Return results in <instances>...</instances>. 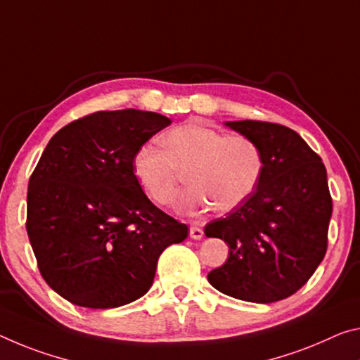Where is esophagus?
<instances>
[{"instance_id": "obj_1", "label": "esophagus", "mask_w": 360, "mask_h": 360, "mask_svg": "<svg viewBox=\"0 0 360 360\" xmlns=\"http://www.w3.org/2000/svg\"><path fill=\"white\" fill-rule=\"evenodd\" d=\"M189 236H191V238H193V240H200V238L203 237V231L197 226H191Z\"/></svg>"}]
</instances>
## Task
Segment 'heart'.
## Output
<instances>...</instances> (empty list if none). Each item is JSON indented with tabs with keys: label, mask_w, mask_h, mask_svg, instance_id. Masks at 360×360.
<instances>
[{
	"label": "heart",
	"mask_w": 360,
	"mask_h": 360,
	"mask_svg": "<svg viewBox=\"0 0 360 360\" xmlns=\"http://www.w3.org/2000/svg\"><path fill=\"white\" fill-rule=\"evenodd\" d=\"M163 149L146 144L133 157V174L153 203L167 207L178 195L182 174L189 189L176 210L195 214L213 207L229 213L258 189L266 160L261 147L242 134L226 136L207 124L191 122L162 138Z\"/></svg>",
	"instance_id": "obj_1"
}]
</instances>
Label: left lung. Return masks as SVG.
Listing matches in <instances>:
<instances>
[{
    "instance_id": "left-lung-1",
    "label": "left lung",
    "mask_w": 360,
    "mask_h": 360,
    "mask_svg": "<svg viewBox=\"0 0 360 360\" xmlns=\"http://www.w3.org/2000/svg\"><path fill=\"white\" fill-rule=\"evenodd\" d=\"M264 153L258 189L226 218L205 226V236L229 247V258L208 274L221 293L250 303L292 296L321 264L332 218L327 169L306 141L277 123L227 122Z\"/></svg>"
}]
</instances>
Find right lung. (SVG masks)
<instances>
[{"instance_id":"1","label":"right lung","mask_w":360,"mask_h":360,"mask_svg":"<svg viewBox=\"0 0 360 360\" xmlns=\"http://www.w3.org/2000/svg\"><path fill=\"white\" fill-rule=\"evenodd\" d=\"M168 124L155 112H94L57 131L41 153L28 181L27 233L43 278L70 303L110 309L141 298L163 250L189 236L131 168Z\"/></svg>"}]
</instances>
